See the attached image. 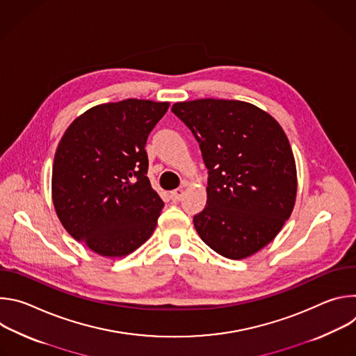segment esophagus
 Returning a JSON list of instances; mask_svg holds the SVG:
<instances>
[{
  "label": "esophagus",
  "mask_w": 356,
  "mask_h": 356,
  "mask_svg": "<svg viewBox=\"0 0 356 356\" xmlns=\"http://www.w3.org/2000/svg\"><path fill=\"white\" fill-rule=\"evenodd\" d=\"M181 195H183V190H181V188H176V190L170 191V198H172L173 201H180Z\"/></svg>",
  "instance_id": "34e87169"
}]
</instances>
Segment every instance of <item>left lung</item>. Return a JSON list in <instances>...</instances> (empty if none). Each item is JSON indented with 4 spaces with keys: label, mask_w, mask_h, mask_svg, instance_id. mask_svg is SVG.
Instances as JSON below:
<instances>
[{
    "label": "left lung",
    "mask_w": 356,
    "mask_h": 356,
    "mask_svg": "<svg viewBox=\"0 0 356 356\" xmlns=\"http://www.w3.org/2000/svg\"><path fill=\"white\" fill-rule=\"evenodd\" d=\"M172 111L198 140L209 169L207 204L193 220L197 234L224 258L253 255L276 238L296 202V162L283 128L238 99L183 101Z\"/></svg>",
    "instance_id": "left-lung-1"
}]
</instances>
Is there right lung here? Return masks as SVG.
<instances>
[{"mask_svg":"<svg viewBox=\"0 0 356 356\" xmlns=\"http://www.w3.org/2000/svg\"><path fill=\"white\" fill-rule=\"evenodd\" d=\"M169 103L128 98L95 106L63 134L52 200L65 229L92 252L122 258L154 234L163 201L152 188L145 150Z\"/></svg>","mask_w":356,"mask_h":356,"instance_id":"right-lung-1","label":"right lung"}]
</instances>
